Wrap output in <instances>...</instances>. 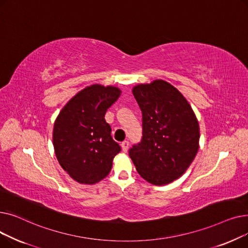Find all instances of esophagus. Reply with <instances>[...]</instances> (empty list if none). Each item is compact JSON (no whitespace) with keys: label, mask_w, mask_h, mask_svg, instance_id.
I'll list each match as a JSON object with an SVG mask.
<instances>
[{"label":"esophagus","mask_w":248,"mask_h":248,"mask_svg":"<svg viewBox=\"0 0 248 248\" xmlns=\"http://www.w3.org/2000/svg\"><path fill=\"white\" fill-rule=\"evenodd\" d=\"M128 146H129V142H128V140H124L123 142H122V149H123V151L124 152H127V150H128Z\"/></svg>","instance_id":"34e87169"}]
</instances>
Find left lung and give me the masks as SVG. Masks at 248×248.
Masks as SVG:
<instances>
[{
	"label": "left lung",
	"instance_id": "8db88e82",
	"mask_svg": "<svg viewBox=\"0 0 248 248\" xmlns=\"http://www.w3.org/2000/svg\"><path fill=\"white\" fill-rule=\"evenodd\" d=\"M133 94L142 113V139L129 150V157L149 183H172L187 171L199 150L197 117L184 95L165 80L138 84Z\"/></svg>",
	"mask_w": 248,
	"mask_h": 248
}]
</instances>
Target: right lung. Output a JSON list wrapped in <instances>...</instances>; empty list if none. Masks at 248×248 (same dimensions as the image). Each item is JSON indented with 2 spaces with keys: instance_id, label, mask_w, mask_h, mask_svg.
Masks as SVG:
<instances>
[{
  "instance_id": "1",
  "label": "right lung",
  "mask_w": 248,
  "mask_h": 248,
  "mask_svg": "<svg viewBox=\"0 0 248 248\" xmlns=\"http://www.w3.org/2000/svg\"><path fill=\"white\" fill-rule=\"evenodd\" d=\"M122 94L119 87L93 84L76 93L60 110L53 128L56 158L76 182L93 185L106 178L121 147L104 120Z\"/></svg>"
}]
</instances>
